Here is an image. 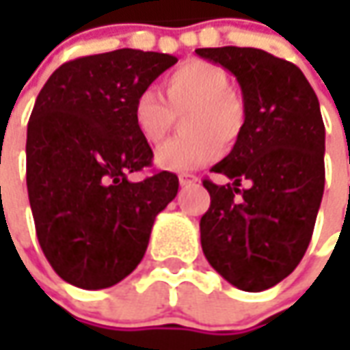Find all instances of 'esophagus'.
I'll list each match as a JSON object with an SVG mask.
<instances>
[{"mask_svg":"<svg viewBox=\"0 0 350 350\" xmlns=\"http://www.w3.org/2000/svg\"><path fill=\"white\" fill-rule=\"evenodd\" d=\"M196 181H198V177H196V175H191V173H183V175H179V185H181V187L195 185Z\"/></svg>","mask_w":350,"mask_h":350,"instance_id":"1","label":"esophagus"}]
</instances>
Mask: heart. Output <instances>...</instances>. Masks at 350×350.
Listing matches in <instances>:
<instances>
[{"label":"heart","instance_id":"heart-1","mask_svg":"<svg viewBox=\"0 0 350 350\" xmlns=\"http://www.w3.org/2000/svg\"><path fill=\"white\" fill-rule=\"evenodd\" d=\"M163 95L142 89L132 105L134 126L150 146L165 140L181 116L185 138L165 144L154 161L155 167L183 173L202 167L222 154V144L232 146L245 122V109L239 97L230 91V77L220 66L204 60H191L163 79Z\"/></svg>","mask_w":350,"mask_h":350}]
</instances>
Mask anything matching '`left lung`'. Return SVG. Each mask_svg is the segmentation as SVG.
Masks as SVG:
<instances>
[{
  "instance_id": "8db88e82",
  "label": "left lung",
  "mask_w": 350,
  "mask_h": 350,
  "mask_svg": "<svg viewBox=\"0 0 350 350\" xmlns=\"http://www.w3.org/2000/svg\"><path fill=\"white\" fill-rule=\"evenodd\" d=\"M232 72L245 122L232 152L204 179L210 208L200 243L212 269L235 288L261 292L298 267L314 234L325 185V126L319 101L298 66L259 48H196ZM247 182V189H239Z\"/></svg>"
}]
</instances>
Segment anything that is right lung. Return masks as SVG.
Instances as JSON below:
<instances>
[{"label": "right lung", "mask_w": 350, "mask_h": 350, "mask_svg": "<svg viewBox=\"0 0 350 350\" xmlns=\"http://www.w3.org/2000/svg\"><path fill=\"white\" fill-rule=\"evenodd\" d=\"M177 64L120 48L66 62L48 77L27 126V191L48 262L77 288H109L142 261L155 216L177 196L175 173L152 165L132 105Z\"/></svg>", "instance_id": "right-lung-1"}]
</instances>
